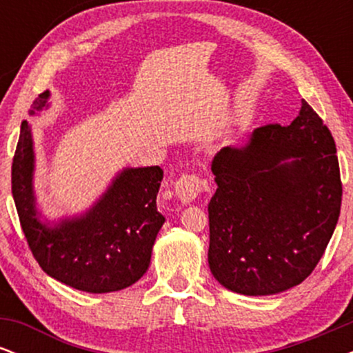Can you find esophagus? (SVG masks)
<instances>
[{"mask_svg": "<svg viewBox=\"0 0 353 353\" xmlns=\"http://www.w3.org/2000/svg\"><path fill=\"white\" fill-rule=\"evenodd\" d=\"M174 190L182 204H189V202L196 201V197L201 194L202 179L197 174H182L174 184Z\"/></svg>", "mask_w": 353, "mask_h": 353, "instance_id": "34e87169", "label": "esophagus"}]
</instances>
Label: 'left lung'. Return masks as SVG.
I'll use <instances>...</instances> for the list:
<instances>
[{
    "mask_svg": "<svg viewBox=\"0 0 353 353\" xmlns=\"http://www.w3.org/2000/svg\"><path fill=\"white\" fill-rule=\"evenodd\" d=\"M209 267L244 295L279 294L305 281L325 252L342 205L335 141L307 101L289 125L257 128L245 148L212 161Z\"/></svg>",
    "mask_w": 353,
    "mask_h": 353,
    "instance_id": "left-lung-1",
    "label": "left lung"
}]
</instances>
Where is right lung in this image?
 I'll return each instance as SVG.
<instances>
[{
    "instance_id": "1",
    "label": "right lung",
    "mask_w": 353,
    "mask_h": 353,
    "mask_svg": "<svg viewBox=\"0 0 353 353\" xmlns=\"http://www.w3.org/2000/svg\"><path fill=\"white\" fill-rule=\"evenodd\" d=\"M48 98L50 92H41L31 114L41 111ZM33 168L31 131L23 121L11 165V190L24 237L44 272L91 294L116 292L139 281L165 221L156 205L163 169H125L86 216L48 228L34 208Z\"/></svg>"
}]
</instances>
